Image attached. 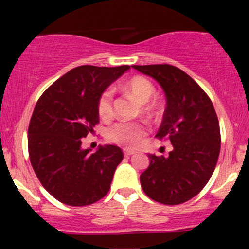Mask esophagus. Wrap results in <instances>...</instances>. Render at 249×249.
Segmentation results:
<instances>
[{
	"instance_id": "1",
	"label": "esophagus",
	"mask_w": 249,
	"mask_h": 249,
	"mask_svg": "<svg viewBox=\"0 0 249 249\" xmlns=\"http://www.w3.org/2000/svg\"><path fill=\"white\" fill-rule=\"evenodd\" d=\"M124 156H130L132 154H135V151H132V149H128V148H124Z\"/></svg>"
}]
</instances>
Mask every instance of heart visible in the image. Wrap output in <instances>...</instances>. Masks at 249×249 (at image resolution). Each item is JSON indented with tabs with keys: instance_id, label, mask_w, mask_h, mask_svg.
I'll list each match as a JSON object with an SVG mask.
<instances>
[{
	"instance_id": "1",
	"label": "heart",
	"mask_w": 249,
	"mask_h": 249,
	"mask_svg": "<svg viewBox=\"0 0 249 249\" xmlns=\"http://www.w3.org/2000/svg\"><path fill=\"white\" fill-rule=\"evenodd\" d=\"M124 89L141 103L142 114L156 118L161 114L162 104L158 100H152L155 93V86L151 80L142 76H134L124 85ZM113 91L105 89L102 91L97 101V111L102 119H111L113 115ZM146 135V127L142 122L119 121L111 125L107 131V138L114 144L134 147Z\"/></svg>"
}]
</instances>
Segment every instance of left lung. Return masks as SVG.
I'll list each match as a JSON object with an SVG mask.
<instances>
[{
	"label": "left lung",
	"mask_w": 249,
	"mask_h": 249,
	"mask_svg": "<svg viewBox=\"0 0 249 249\" xmlns=\"http://www.w3.org/2000/svg\"><path fill=\"white\" fill-rule=\"evenodd\" d=\"M154 78L165 93L166 107L155 137L166 138L169 156L148 154L149 165L141 175L149 198L178 205L202 190L216 166L221 147L220 125L212 101L198 84L170 64L132 66Z\"/></svg>",
	"instance_id": "obj_1"
}]
</instances>
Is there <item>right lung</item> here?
I'll use <instances>...</instances> for the list:
<instances>
[{"label":"right lung","instance_id":"right-lung-1","mask_svg":"<svg viewBox=\"0 0 249 249\" xmlns=\"http://www.w3.org/2000/svg\"><path fill=\"white\" fill-rule=\"evenodd\" d=\"M81 66L63 74L44 91L28 128L32 166L44 188L70 206L90 205L107 195L121 148L100 146L93 154L81 142L100 122L97 101L102 91L129 69Z\"/></svg>","mask_w":249,"mask_h":249}]
</instances>
